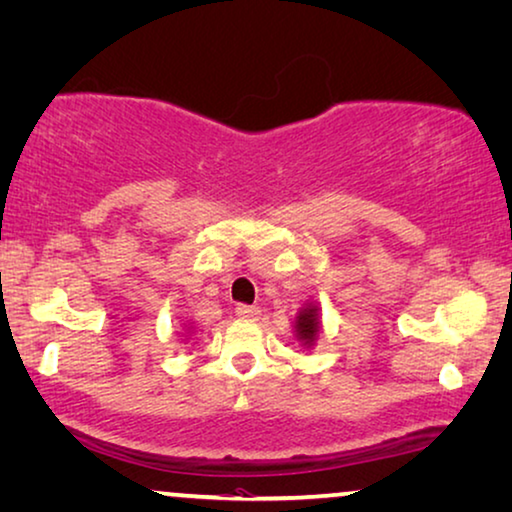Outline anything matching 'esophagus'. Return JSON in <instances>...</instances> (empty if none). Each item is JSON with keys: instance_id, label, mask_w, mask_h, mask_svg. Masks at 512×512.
Returning <instances> with one entry per match:
<instances>
[{"instance_id": "esophagus-1", "label": "esophagus", "mask_w": 512, "mask_h": 512, "mask_svg": "<svg viewBox=\"0 0 512 512\" xmlns=\"http://www.w3.org/2000/svg\"><path fill=\"white\" fill-rule=\"evenodd\" d=\"M235 313H238L240 318H247V320H256L261 316V311H258V306H247V304H238L235 306Z\"/></svg>"}]
</instances>
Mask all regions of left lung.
Wrapping results in <instances>:
<instances>
[{
  "mask_svg": "<svg viewBox=\"0 0 512 512\" xmlns=\"http://www.w3.org/2000/svg\"><path fill=\"white\" fill-rule=\"evenodd\" d=\"M295 332L297 341L304 345H313L320 334V318H318V306L309 304L306 309L300 311V316L295 320Z\"/></svg>",
  "mask_w": 512,
  "mask_h": 512,
  "instance_id": "1",
  "label": "left lung"
}]
</instances>
